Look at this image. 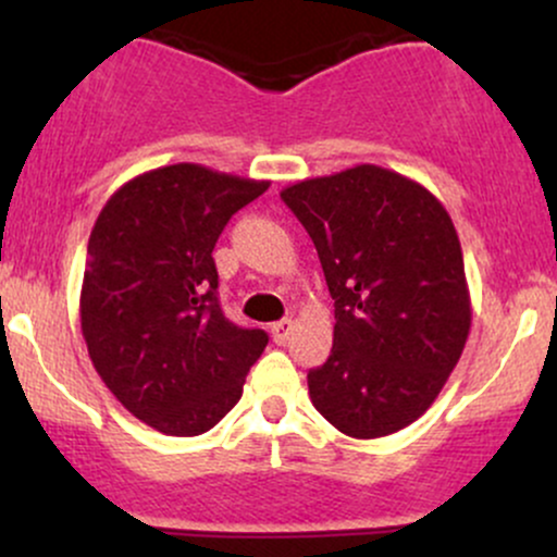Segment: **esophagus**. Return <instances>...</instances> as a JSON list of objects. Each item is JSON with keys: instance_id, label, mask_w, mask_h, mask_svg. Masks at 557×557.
<instances>
[{"instance_id": "34e87169", "label": "esophagus", "mask_w": 557, "mask_h": 557, "mask_svg": "<svg viewBox=\"0 0 557 557\" xmlns=\"http://www.w3.org/2000/svg\"><path fill=\"white\" fill-rule=\"evenodd\" d=\"M293 327H296V322H293V319H280V322H274L272 324V337H274V343H287V337L293 335Z\"/></svg>"}]
</instances>
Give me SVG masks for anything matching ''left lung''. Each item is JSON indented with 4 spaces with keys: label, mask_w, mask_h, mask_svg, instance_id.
<instances>
[{
    "label": "left lung",
    "mask_w": 557,
    "mask_h": 557,
    "mask_svg": "<svg viewBox=\"0 0 557 557\" xmlns=\"http://www.w3.org/2000/svg\"><path fill=\"white\" fill-rule=\"evenodd\" d=\"M335 298L332 354L311 403L356 440L385 437L432 406L469 341L471 296L456 225L400 172L356 164L283 188Z\"/></svg>",
    "instance_id": "obj_1"
}]
</instances>
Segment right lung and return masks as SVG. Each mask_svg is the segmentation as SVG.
<instances>
[{
  "label": "right lung",
  "mask_w": 557,
  "mask_h": 557,
  "mask_svg": "<svg viewBox=\"0 0 557 557\" xmlns=\"http://www.w3.org/2000/svg\"><path fill=\"white\" fill-rule=\"evenodd\" d=\"M270 181L194 162L120 185L88 238L81 330L94 369L133 417L172 437L209 432L267 348L216 304L214 243Z\"/></svg>",
  "instance_id": "add662e5"
}]
</instances>
